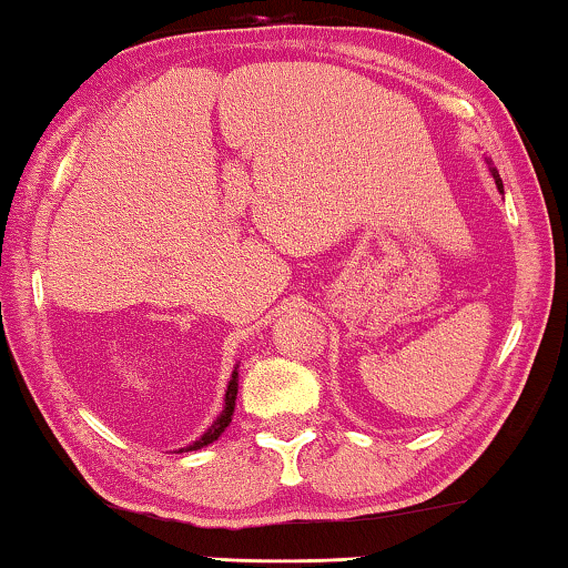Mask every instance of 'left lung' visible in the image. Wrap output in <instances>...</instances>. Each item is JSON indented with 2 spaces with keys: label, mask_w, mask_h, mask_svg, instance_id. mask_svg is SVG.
I'll use <instances>...</instances> for the list:
<instances>
[{
  "label": "left lung",
  "mask_w": 568,
  "mask_h": 568,
  "mask_svg": "<svg viewBox=\"0 0 568 568\" xmlns=\"http://www.w3.org/2000/svg\"><path fill=\"white\" fill-rule=\"evenodd\" d=\"M491 175H494V181H496V189H499V191L504 193V183H501V178H499V173H496V168H491Z\"/></svg>",
  "instance_id": "1"
}]
</instances>
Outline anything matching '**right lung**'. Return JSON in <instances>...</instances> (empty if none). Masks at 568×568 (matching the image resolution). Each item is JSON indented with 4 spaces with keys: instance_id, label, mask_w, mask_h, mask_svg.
Segmentation results:
<instances>
[{
    "instance_id": "obj_1",
    "label": "right lung",
    "mask_w": 568,
    "mask_h": 568,
    "mask_svg": "<svg viewBox=\"0 0 568 568\" xmlns=\"http://www.w3.org/2000/svg\"><path fill=\"white\" fill-rule=\"evenodd\" d=\"M235 398H237V367H235V372H232V377H230V385H227V393H224V408H222V414L216 416V422L209 426V429L201 434V437L193 442V445H189V447H183L185 453H191V449H201V447H206V445H212L214 439H220V434L227 429L230 426V422H232V414H235ZM183 449H178V453H183Z\"/></svg>"
}]
</instances>
